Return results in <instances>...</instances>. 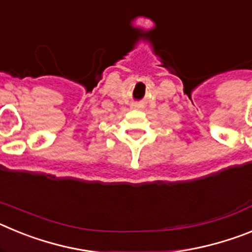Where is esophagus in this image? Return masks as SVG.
Instances as JSON below:
<instances>
[{
  "label": "esophagus",
  "instance_id": "obj_1",
  "mask_svg": "<svg viewBox=\"0 0 252 252\" xmlns=\"http://www.w3.org/2000/svg\"><path fill=\"white\" fill-rule=\"evenodd\" d=\"M132 108H139V106H137V104H133Z\"/></svg>",
  "mask_w": 252,
  "mask_h": 252
}]
</instances>
